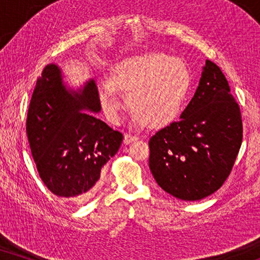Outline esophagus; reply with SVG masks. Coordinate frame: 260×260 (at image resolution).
I'll list each match as a JSON object with an SVG mask.
<instances>
[{"label": "esophagus", "instance_id": "34e87169", "mask_svg": "<svg viewBox=\"0 0 260 260\" xmlns=\"http://www.w3.org/2000/svg\"><path fill=\"white\" fill-rule=\"evenodd\" d=\"M140 140V136H137V135H131V134H126L125 136H124V143L125 144H129V143H133V142Z\"/></svg>", "mask_w": 260, "mask_h": 260}]
</instances>
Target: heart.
<instances>
[{
    "label": "heart",
    "mask_w": 260,
    "mask_h": 260,
    "mask_svg": "<svg viewBox=\"0 0 260 260\" xmlns=\"http://www.w3.org/2000/svg\"><path fill=\"white\" fill-rule=\"evenodd\" d=\"M189 88L186 62L159 51L123 56L110 67L109 78L98 81L99 101L110 118L118 117V91H123L131 113L150 126L172 122L182 110Z\"/></svg>",
    "instance_id": "b5f03b06"
}]
</instances>
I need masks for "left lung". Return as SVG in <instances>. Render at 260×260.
Here are the masks:
<instances>
[{
	"instance_id": "1",
	"label": "left lung",
	"mask_w": 260,
	"mask_h": 260,
	"mask_svg": "<svg viewBox=\"0 0 260 260\" xmlns=\"http://www.w3.org/2000/svg\"><path fill=\"white\" fill-rule=\"evenodd\" d=\"M243 140V123L221 70L206 60L194 97L177 122L149 141V168L163 190L201 200L230 175Z\"/></svg>"
}]
</instances>
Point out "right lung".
<instances>
[{
	"label": "right lung",
	"mask_w": 260,
	"mask_h": 260,
	"mask_svg": "<svg viewBox=\"0 0 260 260\" xmlns=\"http://www.w3.org/2000/svg\"><path fill=\"white\" fill-rule=\"evenodd\" d=\"M101 110L93 78L73 87L53 62L38 78L26 124L31 155L45 186L74 204L93 197L103 166L123 141L119 131L92 115Z\"/></svg>",
	"instance_id": "right-lung-1"
}]
</instances>
